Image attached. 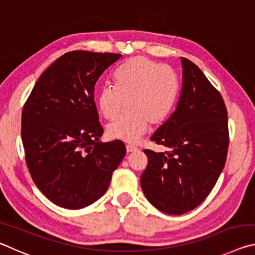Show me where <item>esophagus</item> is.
Here are the masks:
<instances>
[{
  "instance_id": "34e87169",
  "label": "esophagus",
  "mask_w": 255,
  "mask_h": 255,
  "mask_svg": "<svg viewBox=\"0 0 255 255\" xmlns=\"http://www.w3.org/2000/svg\"><path fill=\"white\" fill-rule=\"evenodd\" d=\"M126 149H127V153H132V152H136V150L138 149L136 146L133 145H126Z\"/></svg>"
}]
</instances>
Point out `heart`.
I'll list each match as a JSON object with an SVG mask.
<instances>
[{"mask_svg": "<svg viewBox=\"0 0 255 255\" xmlns=\"http://www.w3.org/2000/svg\"><path fill=\"white\" fill-rule=\"evenodd\" d=\"M116 85L106 83L97 93L101 115L108 120L117 117L125 100L127 112L108 125L112 139L136 143L152 124L165 119L174 106L178 79L170 67L144 56H136L120 66Z\"/></svg>", "mask_w": 255, "mask_h": 255, "instance_id": "obj_1", "label": "heart"}]
</instances>
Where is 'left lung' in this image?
Listing matches in <instances>:
<instances>
[{
  "instance_id": "obj_1",
  "label": "left lung",
  "mask_w": 255,
  "mask_h": 255,
  "mask_svg": "<svg viewBox=\"0 0 255 255\" xmlns=\"http://www.w3.org/2000/svg\"><path fill=\"white\" fill-rule=\"evenodd\" d=\"M182 90L176 109L150 137L169 148L145 149L140 176L145 197L169 215L195 209L209 195L225 166L230 135L223 98L191 60L181 57Z\"/></svg>"
}]
</instances>
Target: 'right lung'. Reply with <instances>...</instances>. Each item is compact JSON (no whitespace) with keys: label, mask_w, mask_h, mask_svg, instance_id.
Masks as SVG:
<instances>
[{"label":"right lung","mask_w":255,"mask_h":255,"mask_svg":"<svg viewBox=\"0 0 255 255\" xmlns=\"http://www.w3.org/2000/svg\"><path fill=\"white\" fill-rule=\"evenodd\" d=\"M120 54L74 50L42 73L21 119L25 163L34 184L66 209H81L105 195L126 155L122 140L101 143L103 128L94 85Z\"/></svg>","instance_id":"obj_1"}]
</instances>
